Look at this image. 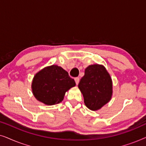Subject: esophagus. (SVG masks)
<instances>
[{
	"mask_svg": "<svg viewBox=\"0 0 146 146\" xmlns=\"http://www.w3.org/2000/svg\"><path fill=\"white\" fill-rule=\"evenodd\" d=\"M74 80H75L76 84V85L78 84V83H79V82H80V78H78V77L75 78Z\"/></svg>",
	"mask_w": 146,
	"mask_h": 146,
	"instance_id": "esophagus-1",
	"label": "esophagus"
}]
</instances>
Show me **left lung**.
<instances>
[{"label": "left lung", "mask_w": 146, "mask_h": 146, "mask_svg": "<svg viewBox=\"0 0 146 146\" xmlns=\"http://www.w3.org/2000/svg\"><path fill=\"white\" fill-rule=\"evenodd\" d=\"M78 88L82 93L84 104L91 110H97L110 100L112 84L110 76L102 65H90L85 69Z\"/></svg>", "instance_id": "left-lung-1"}]
</instances>
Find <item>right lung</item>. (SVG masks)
Listing matches in <instances>:
<instances>
[{
	"instance_id": "add662e5",
	"label": "right lung",
	"mask_w": 146,
	"mask_h": 146,
	"mask_svg": "<svg viewBox=\"0 0 146 146\" xmlns=\"http://www.w3.org/2000/svg\"><path fill=\"white\" fill-rule=\"evenodd\" d=\"M76 85L68 73L56 65L46 67L34 77L32 88L36 98L46 105L62 101L65 92Z\"/></svg>"
}]
</instances>
